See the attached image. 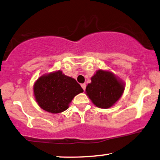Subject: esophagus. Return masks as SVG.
<instances>
[{"label":"esophagus","instance_id":"obj_1","mask_svg":"<svg viewBox=\"0 0 160 160\" xmlns=\"http://www.w3.org/2000/svg\"><path fill=\"white\" fill-rule=\"evenodd\" d=\"M81 87H82L83 90H85V88H86V85H85V83H82V84H81Z\"/></svg>","mask_w":160,"mask_h":160}]
</instances>
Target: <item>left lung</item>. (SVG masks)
<instances>
[{"mask_svg": "<svg viewBox=\"0 0 160 160\" xmlns=\"http://www.w3.org/2000/svg\"><path fill=\"white\" fill-rule=\"evenodd\" d=\"M123 81L109 71L99 70L91 78L85 92L92 103L100 108H108L113 106L124 91Z\"/></svg>", "mask_w": 160, "mask_h": 160, "instance_id": "left-lung-1", "label": "left lung"}]
</instances>
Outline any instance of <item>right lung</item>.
Instances as JSON below:
<instances>
[{
    "label": "right lung",
    "instance_id": "right-lung-1",
    "mask_svg": "<svg viewBox=\"0 0 160 160\" xmlns=\"http://www.w3.org/2000/svg\"><path fill=\"white\" fill-rule=\"evenodd\" d=\"M33 88L38 105L52 113L67 110L74 97L83 92L77 81L60 70L43 75L36 81Z\"/></svg>",
    "mask_w": 160,
    "mask_h": 160
}]
</instances>
